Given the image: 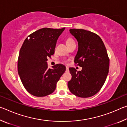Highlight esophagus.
I'll return each instance as SVG.
<instances>
[{
	"mask_svg": "<svg viewBox=\"0 0 127 127\" xmlns=\"http://www.w3.org/2000/svg\"><path fill=\"white\" fill-rule=\"evenodd\" d=\"M69 70V68L68 66H66V71H68Z\"/></svg>",
	"mask_w": 127,
	"mask_h": 127,
	"instance_id": "obj_1",
	"label": "esophagus"
}]
</instances>
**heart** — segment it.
I'll use <instances>...</instances> for the list:
<instances>
[{"label":"heart","mask_w":127,"mask_h":127,"mask_svg":"<svg viewBox=\"0 0 127 127\" xmlns=\"http://www.w3.org/2000/svg\"><path fill=\"white\" fill-rule=\"evenodd\" d=\"M74 42V41H73V40L72 39V38H68V39L66 40V45L70 44V43H72V42Z\"/></svg>","instance_id":"1"}]
</instances>
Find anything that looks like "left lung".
Instances as JSON below:
<instances>
[{
	"mask_svg": "<svg viewBox=\"0 0 127 127\" xmlns=\"http://www.w3.org/2000/svg\"><path fill=\"white\" fill-rule=\"evenodd\" d=\"M78 41V49L74 62L81 66V71L69 68L72 79L69 90L79 97L95 95L104 85L109 69V58L101 38L97 34L83 29H70Z\"/></svg>",
	"mask_w": 127,
	"mask_h": 127,
	"instance_id": "8db88e82",
	"label": "left lung"
}]
</instances>
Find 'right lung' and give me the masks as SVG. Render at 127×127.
Masks as SVG:
<instances>
[{"label": "right lung", "instance_id": "obj_1", "mask_svg": "<svg viewBox=\"0 0 127 127\" xmlns=\"http://www.w3.org/2000/svg\"><path fill=\"white\" fill-rule=\"evenodd\" d=\"M64 30L43 28L30 34L23 43L18 72L23 86L33 96L43 97L52 94L65 71L63 64H56L50 69L47 64V58L54 54L57 41Z\"/></svg>", "mask_w": 127, "mask_h": 127}]
</instances>
